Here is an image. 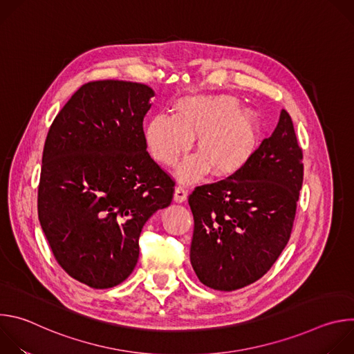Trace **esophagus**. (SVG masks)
<instances>
[{
    "instance_id": "obj_1",
    "label": "esophagus",
    "mask_w": 354,
    "mask_h": 354,
    "mask_svg": "<svg viewBox=\"0 0 354 354\" xmlns=\"http://www.w3.org/2000/svg\"><path fill=\"white\" fill-rule=\"evenodd\" d=\"M187 198V189L185 185H178L175 187V193H174V200L176 203H183V201Z\"/></svg>"
}]
</instances>
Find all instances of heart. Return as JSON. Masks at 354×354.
Instances as JSON below:
<instances>
[{
    "label": "heart",
    "mask_w": 354,
    "mask_h": 354,
    "mask_svg": "<svg viewBox=\"0 0 354 354\" xmlns=\"http://www.w3.org/2000/svg\"><path fill=\"white\" fill-rule=\"evenodd\" d=\"M228 95H200L178 100L175 113L157 115L145 127L151 157L174 167L196 138L198 156L186 160L178 175L186 180L203 178L212 168L217 176L241 171L258 147V120Z\"/></svg>",
    "instance_id": "heart-1"
}]
</instances>
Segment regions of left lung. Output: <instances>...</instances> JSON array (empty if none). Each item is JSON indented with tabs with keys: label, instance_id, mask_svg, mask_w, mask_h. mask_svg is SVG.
<instances>
[{
	"label": "left lung",
	"instance_id": "1",
	"mask_svg": "<svg viewBox=\"0 0 354 354\" xmlns=\"http://www.w3.org/2000/svg\"><path fill=\"white\" fill-rule=\"evenodd\" d=\"M302 176V149L283 109L241 171L189 196L190 263L201 283L232 291L268 273L290 239Z\"/></svg>",
	"mask_w": 354,
	"mask_h": 354
}]
</instances>
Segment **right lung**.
I'll list each match as a JSON object with an SVG mask.
<instances>
[{"instance_id":"add662e5","label":"right lung","mask_w":354,"mask_h":354,"mask_svg":"<svg viewBox=\"0 0 354 354\" xmlns=\"http://www.w3.org/2000/svg\"><path fill=\"white\" fill-rule=\"evenodd\" d=\"M154 95L138 82H88L44 142L39 221L59 265L92 288L131 274L144 224L172 201L175 183L147 153L142 130Z\"/></svg>"}]
</instances>
